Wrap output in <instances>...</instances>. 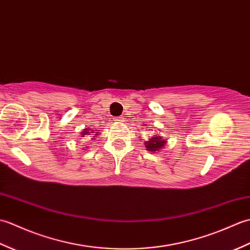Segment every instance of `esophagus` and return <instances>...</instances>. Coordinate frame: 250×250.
<instances>
[{"label":"esophagus","instance_id":"34e87169","mask_svg":"<svg viewBox=\"0 0 250 250\" xmlns=\"http://www.w3.org/2000/svg\"><path fill=\"white\" fill-rule=\"evenodd\" d=\"M117 121H118V122H124L125 121V118H124V117H118V118H117Z\"/></svg>","mask_w":250,"mask_h":250}]
</instances>
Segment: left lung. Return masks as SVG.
<instances>
[{
	"mask_svg": "<svg viewBox=\"0 0 250 250\" xmlns=\"http://www.w3.org/2000/svg\"><path fill=\"white\" fill-rule=\"evenodd\" d=\"M166 143H167V139H162V136H159L156 134L155 136L149 137L148 141L144 143V145L147 150H149L151 152H156L162 149L164 145H166Z\"/></svg>",
	"mask_w": 250,
	"mask_h": 250,
	"instance_id": "left-lung-1",
	"label": "left lung"
}]
</instances>
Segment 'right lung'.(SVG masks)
<instances>
[{
  "label": "right lung",
  "mask_w": 250,
  "mask_h": 250,
  "mask_svg": "<svg viewBox=\"0 0 250 250\" xmlns=\"http://www.w3.org/2000/svg\"><path fill=\"white\" fill-rule=\"evenodd\" d=\"M93 130H90V129H83V131L82 132V136L83 137L84 135H92V136H90V137H92V140H93V137H95L97 135H99L98 133H95V134H91V133H94V132H92Z\"/></svg>",
  "instance_id": "1"
}]
</instances>
